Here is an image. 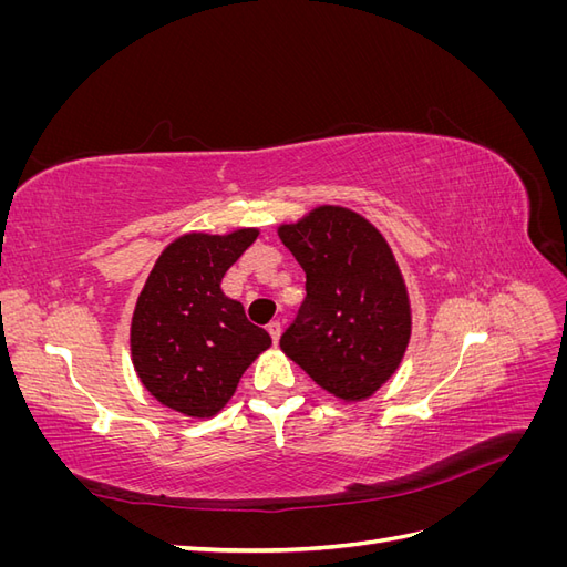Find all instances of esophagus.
<instances>
[{
  "label": "esophagus",
  "instance_id": "1",
  "mask_svg": "<svg viewBox=\"0 0 567 567\" xmlns=\"http://www.w3.org/2000/svg\"><path fill=\"white\" fill-rule=\"evenodd\" d=\"M281 321L279 319H274V321H269V326H267V331H269V336H271V340L274 342H279V338H281Z\"/></svg>",
  "mask_w": 567,
  "mask_h": 567
}]
</instances>
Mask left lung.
Segmentation results:
<instances>
[{"label": "left lung", "instance_id": "1", "mask_svg": "<svg viewBox=\"0 0 567 567\" xmlns=\"http://www.w3.org/2000/svg\"><path fill=\"white\" fill-rule=\"evenodd\" d=\"M307 274V296L281 336V350L346 402L367 400L398 371L411 336L406 286L369 219L321 205L279 227Z\"/></svg>", "mask_w": 567, "mask_h": 567}]
</instances>
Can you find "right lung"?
<instances>
[{
  "label": "right lung",
  "instance_id": "right-lung-1",
  "mask_svg": "<svg viewBox=\"0 0 567 567\" xmlns=\"http://www.w3.org/2000/svg\"><path fill=\"white\" fill-rule=\"evenodd\" d=\"M255 238L257 229L179 236L153 265L136 300L130 331L136 375L179 414H217L255 357L271 346L244 305L219 288Z\"/></svg>",
  "mask_w": 567,
  "mask_h": 567
}]
</instances>
